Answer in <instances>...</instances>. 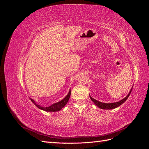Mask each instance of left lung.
Masks as SVG:
<instances>
[{
    "mask_svg": "<svg viewBox=\"0 0 149 149\" xmlns=\"http://www.w3.org/2000/svg\"><path fill=\"white\" fill-rule=\"evenodd\" d=\"M132 88L130 89V91L129 92V93L128 94V95L126 96L125 98H124L123 100H120L119 102H113V103H104V102H101L98 101L96 100H94V98H93L91 96H90V98L92 100L93 102H94V103L98 107L101 108L102 109H115V108L119 107V106H120L122 104H123L126 100H127V98L129 97V96H130V94L131 93Z\"/></svg>",
    "mask_w": 149,
    "mask_h": 149,
    "instance_id": "left-lung-1",
    "label": "left lung"
}]
</instances>
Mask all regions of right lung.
<instances>
[{"label":"right lung","mask_w":149,"mask_h":149,"mask_svg":"<svg viewBox=\"0 0 149 149\" xmlns=\"http://www.w3.org/2000/svg\"><path fill=\"white\" fill-rule=\"evenodd\" d=\"M71 95V89H70V91L68 93V94H67V96L64 98L63 99V100L59 102H58L56 103L53 104L49 106V107H42V106H40V105L37 104V103L35 102V101L32 99H30V100L32 101V102L34 104L37 106L39 109L43 110V111H45L47 112H56V111H59L60 110H61L63 107H64L65 106V105L66 104V103L68 101Z\"/></svg>","instance_id":"right-lung-1"}]
</instances>
